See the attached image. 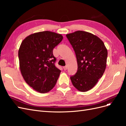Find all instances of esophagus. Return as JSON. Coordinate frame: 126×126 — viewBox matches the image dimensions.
<instances>
[{
  "label": "esophagus",
  "instance_id": "esophagus-1",
  "mask_svg": "<svg viewBox=\"0 0 126 126\" xmlns=\"http://www.w3.org/2000/svg\"><path fill=\"white\" fill-rule=\"evenodd\" d=\"M63 68L64 70H66L67 69V66H64V67H63Z\"/></svg>",
  "mask_w": 126,
  "mask_h": 126
}]
</instances>
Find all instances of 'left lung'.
Masks as SVG:
<instances>
[{
  "label": "left lung",
  "mask_w": 126,
  "mask_h": 126,
  "mask_svg": "<svg viewBox=\"0 0 126 126\" xmlns=\"http://www.w3.org/2000/svg\"><path fill=\"white\" fill-rule=\"evenodd\" d=\"M75 52L78 64L76 74L70 77L78 90L86 92L97 84L107 65V49L99 38L84 31L66 35Z\"/></svg>",
  "instance_id": "8db88e82"
}]
</instances>
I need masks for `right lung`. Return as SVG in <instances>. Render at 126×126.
Returning <instances> with one entry per match:
<instances>
[{
    "label": "right lung",
    "mask_w": 126,
    "mask_h": 126,
    "mask_svg": "<svg viewBox=\"0 0 126 126\" xmlns=\"http://www.w3.org/2000/svg\"><path fill=\"white\" fill-rule=\"evenodd\" d=\"M63 39L61 34L45 31L32 33L22 41L18 50L21 74L37 92L48 93L56 85L61 70L55 66L52 51Z\"/></svg>",
    "instance_id": "add662e5"
}]
</instances>
